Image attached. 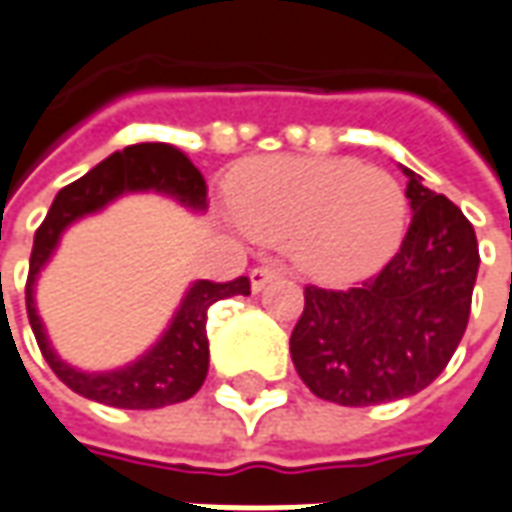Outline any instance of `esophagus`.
Listing matches in <instances>:
<instances>
[{
  "label": "esophagus",
  "instance_id": "1",
  "mask_svg": "<svg viewBox=\"0 0 512 512\" xmlns=\"http://www.w3.org/2000/svg\"><path fill=\"white\" fill-rule=\"evenodd\" d=\"M276 276H281V267H276V264H259V267L250 270V287H253V292L264 290V284L273 281Z\"/></svg>",
  "mask_w": 512,
  "mask_h": 512
}]
</instances>
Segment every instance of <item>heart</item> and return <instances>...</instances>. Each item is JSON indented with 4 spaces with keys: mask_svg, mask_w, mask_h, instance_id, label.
<instances>
[{
    "mask_svg": "<svg viewBox=\"0 0 512 512\" xmlns=\"http://www.w3.org/2000/svg\"><path fill=\"white\" fill-rule=\"evenodd\" d=\"M231 206L253 239L284 245L298 270L331 284L376 273L407 228L401 183L357 158H253L231 178Z\"/></svg>",
    "mask_w": 512,
    "mask_h": 512,
    "instance_id": "1",
    "label": "heart"
}]
</instances>
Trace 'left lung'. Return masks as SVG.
<instances>
[{
    "mask_svg": "<svg viewBox=\"0 0 512 512\" xmlns=\"http://www.w3.org/2000/svg\"><path fill=\"white\" fill-rule=\"evenodd\" d=\"M407 172L412 220L398 253L351 290L303 287L290 354L317 398L370 407L415 396L463 340L479 270L474 225Z\"/></svg>",
    "mask_w": 512,
    "mask_h": 512,
    "instance_id": "left-lung-1",
    "label": "left lung"
}]
</instances>
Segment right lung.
Returning <instances> with one entry per match:
<instances>
[{"label":"right lung","mask_w":512,"mask_h":512,"mask_svg":"<svg viewBox=\"0 0 512 512\" xmlns=\"http://www.w3.org/2000/svg\"><path fill=\"white\" fill-rule=\"evenodd\" d=\"M155 189L164 195L178 197L186 206L206 209L209 186L200 169L172 144L144 142L130 144L122 153L108 155L102 164L86 172L80 181L63 186L52 200L44 222L38 225L30 253V273H27V317L33 326L35 343L41 354L55 370V376L74 393L100 401L119 410H155L192 398L206 382L209 373V337H206V315L211 303L231 298V295H250V278L239 276L234 281H197L189 287L181 309L172 317V326L164 337L144 354L139 362L111 373H83L69 368L55 357L49 348L41 317L35 312L33 284L38 270L47 264L52 250L61 239V231L83 214L102 209L122 192H142Z\"/></svg>","instance_id":"right-lung-1"}]
</instances>
